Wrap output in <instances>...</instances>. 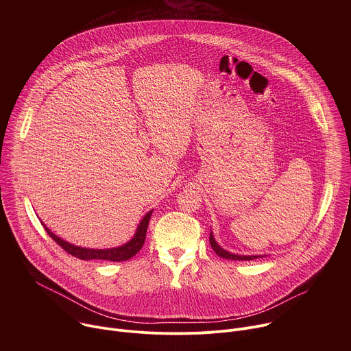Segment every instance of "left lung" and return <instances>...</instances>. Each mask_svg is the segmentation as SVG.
<instances>
[{
  "label": "left lung",
  "instance_id": "obj_1",
  "mask_svg": "<svg viewBox=\"0 0 351 351\" xmlns=\"http://www.w3.org/2000/svg\"><path fill=\"white\" fill-rule=\"evenodd\" d=\"M210 243H211V247L214 252L217 253V256L222 257V258H226V260H236V261H250V260H256L258 257H263V256H239V254H233V253H229L226 252V250H223L214 239V234L213 232L210 233Z\"/></svg>",
  "mask_w": 351,
  "mask_h": 351
}]
</instances>
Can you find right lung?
Here are the masks:
<instances>
[{"label": "right lung", "instance_id": "add662e5", "mask_svg": "<svg viewBox=\"0 0 351 351\" xmlns=\"http://www.w3.org/2000/svg\"><path fill=\"white\" fill-rule=\"evenodd\" d=\"M153 210L147 213L144 215V218L141 219V222L137 226V230L133 236L132 240H129L126 244H122L121 247H115V248H103V250H98V248H84V247H79L75 244H71L65 240H62L61 237L56 236L53 232H49V229L43 223L45 232L49 234V237L54 239V241L57 244H60L66 253H69L71 256L80 258V260H106V261H126L132 257H134L138 252L140 248L144 244L145 240V233H147V228H148V222L149 218H152Z\"/></svg>", "mask_w": 351, "mask_h": 351}]
</instances>
